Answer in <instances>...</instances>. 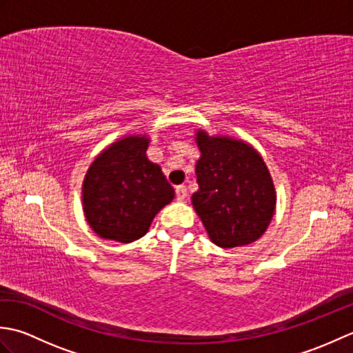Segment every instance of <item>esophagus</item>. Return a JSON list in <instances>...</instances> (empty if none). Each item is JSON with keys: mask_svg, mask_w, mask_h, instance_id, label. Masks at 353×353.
I'll return each mask as SVG.
<instances>
[{"mask_svg": "<svg viewBox=\"0 0 353 353\" xmlns=\"http://www.w3.org/2000/svg\"><path fill=\"white\" fill-rule=\"evenodd\" d=\"M188 197V190H186L185 185H179L176 186V199L177 200H185Z\"/></svg>", "mask_w": 353, "mask_h": 353, "instance_id": "obj_1", "label": "esophagus"}]
</instances>
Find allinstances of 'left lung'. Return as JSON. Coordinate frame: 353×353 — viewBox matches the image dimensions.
Masks as SVG:
<instances>
[{"label": "left lung", "instance_id": "8db88e82", "mask_svg": "<svg viewBox=\"0 0 353 353\" xmlns=\"http://www.w3.org/2000/svg\"><path fill=\"white\" fill-rule=\"evenodd\" d=\"M199 191L192 205L219 247L245 245L264 234L274 214L276 192L262 157L243 141L197 132Z\"/></svg>", "mask_w": 353, "mask_h": 353}]
</instances>
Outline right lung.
Returning <instances> with one entry per match:
<instances>
[{
    "label": "right lung",
    "mask_w": 353,
    "mask_h": 353,
    "mask_svg": "<svg viewBox=\"0 0 353 353\" xmlns=\"http://www.w3.org/2000/svg\"><path fill=\"white\" fill-rule=\"evenodd\" d=\"M148 139L127 137L97 157L83 182L85 215L97 235L132 243L174 199L161 167L147 159Z\"/></svg>",
    "instance_id": "1"
}]
</instances>
